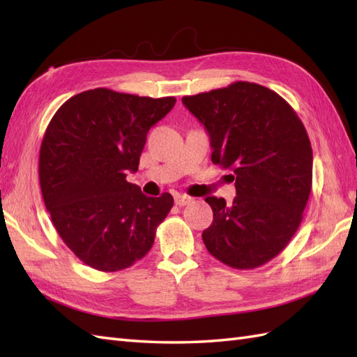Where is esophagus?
Masks as SVG:
<instances>
[{
	"label": "esophagus",
	"instance_id": "obj_1",
	"mask_svg": "<svg viewBox=\"0 0 357 357\" xmlns=\"http://www.w3.org/2000/svg\"><path fill=\"white\" fill-rule=\"evenodd\" d=\"M193 199L190 198V196H185V195H176L174 196V204L179 207H184V206H188Z\"/></svg>",
	"mask_w": 357,
	"mask_h": 357
}]
</instances>
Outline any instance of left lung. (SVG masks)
Wrapping results in <instances>:
<instances>
[{
	"label": "left lung",
	"mask_w": 357,
	"mask_h": 357,
	"mask_svg": "<svg viewBox=\"0 0 357 357\" xmlns=\"http://www.w3.org/2000/svg\"><path fill=\"white\" fill-rule=\"evenodd\" d=\"M206 127L211 162L233 174L231 204L208 196L213 222L202 231L211 256L238 270L271 261L298 231L312 192L313 151L304 124L282 96L238 81L184 96Z\"/></svg>",
	"instance_id": "obj_1"
}]
</instances>
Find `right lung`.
Wrapping results in <instances>:
<instances>
[{
    "mask_svg": "<svg viewBox=\"0 0 357 357\" xmlns=\"http://www.w3.org/2000/svg\"><path fill=\"white\" fill-rule=\"evenodd\" d=\"M176 98L86 90L53 115L40 149L45 208L64 244L89 267L119 271L149 253L173 196L149 198L127 183L151 126Z\"/></svg>",
    "mask_w": 357,
    "mask_h": 357,
    "instance_id": "add662e5",
    "label": "right lung"
}]
</instances>
